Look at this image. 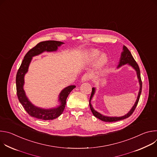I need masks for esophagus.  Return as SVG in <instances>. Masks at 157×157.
Wrapping results in <instances>:
<instances>
[{"label":"esophagus","mask_w":157,"mask_h":157,"mask_svg":"<svg viewBox=\"0 0 157 157\" xmlns=\"http://www.w3.org/2000/svg\"><path fill=\"white\" fill-rule=\"evenodd\" d=\"M92 78V75L89 73H85L81 78V82H86L91 79Z\"/></svg>","instance_id":"1"}]
</instances>
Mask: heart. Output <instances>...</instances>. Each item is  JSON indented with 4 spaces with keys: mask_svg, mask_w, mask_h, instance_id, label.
<instances>
[{
    "mask_svg": "<svg viewBox=\"0 0 157 157\" xmlns=\"http://www.w3.org/2000/svg\"><path fill=\"white\" fill-rule=\"evenodd\" d=\"M99 53H100V52L98 50H96V49L91 50L88 53L89 59V60H93V59H94L95 58H96L99 55ZM107 58L106 55H104V54L101 55L99 57V58L98 59V61H97L98 66H99V67L103 66L107 63Z\"/></svg>",
    "mask_w": 157,
    "mask_h": 157,
    "instance_id": "b5f03b06",
    "label": "heart"
}]
</instances>
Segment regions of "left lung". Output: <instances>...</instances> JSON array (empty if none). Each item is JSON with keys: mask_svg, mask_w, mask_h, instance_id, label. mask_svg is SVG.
Wrapping results in <instances>:
<instances>
[{"mask_svg": "<svg viewBox=\"0 0 157 157\" xmlns=\"http://www.w3.org/2000/svg\"><path fill=\"white\" fill-rule=\"evenodd\" d=\"M126 64L131 66L132 68L134 70H135L137 72V78H138V79H139V84H140V89H139V94H138V96H137V99L136 102H135V104H134L133 106L132 107V108L130 109V110L128 112V113L127 114H125V116H121V117L105 116L102 115L99 113H98V112L96 111L94 109V108L93 107V106L91 104V99H92V98H93V96L95 93V91H96V88L93 87L92 88L91 95V97H90V99H89V106H90V109L91 110V112L93 113V115L96 117L98 118L99 119H100V120H101L104 122H116V121H121V120H123V119H125L126 118H128V117H130L132 114V113H133V111L135 110V109H136V107L138 104L139 98H140V94H141V93H142V80H141V77H140V69H139L138 64L136 63V60L134 59V58L132 56L130 52L128 50V48L125 46H124L123 47V52L121 53V58H120V61L119 62V64H118L117 68H120V67H121L123 65H125Z\"/></svg>", "mask_w": 157, "mask_h": 157, "instance_id": "left-lung-1", "label": "left lung"}]
</instances>
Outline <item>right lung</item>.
Masks as SVG:
<instances>
[{
    "mask_svg": "<svg viewBox=\"0 0 157 157\" xmlns=\"http://www.w3.org/2000/svg\"><path fill=\"white\" fill-rule=\"evenodd\" d=\"M64 43L61 41L54 40L44 41L38 43L25 55L17 71L16 76L17 97L19 102L24 107L27 113L32 117L44 121L53 120L57 118L63 113L66 105L67 98L73 89L76 87L75 85H71L63 89L59 95L58 101L60 102V105L57 107L48 109L34 105L27 97L24 89V76L28 71L29 66L32 59V57L37 56L44 52H55L58 50V47H60Z\"/></svg>",
    "mask_w": 157,
    "mask_h": 157,
    "instance_id": "right-lung-1",
    "label": "right lung"
}]
</instances>
